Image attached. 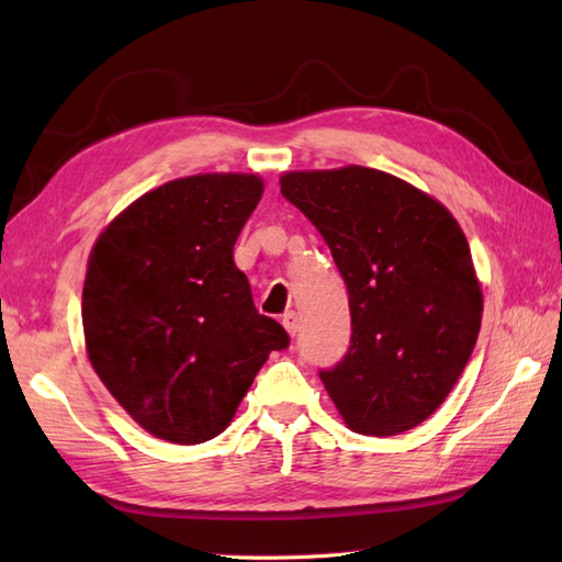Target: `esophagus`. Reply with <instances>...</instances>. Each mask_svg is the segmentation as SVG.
<instances>
[{
  "label": "esophagus",
  "instance_id": "1",
  "mask_svg": "<svg viewBox=\"0 0 562 562\" xmlns=\"http://www.w3.org/2000/svg\"><path fill=\"white\" fill-rule=\"evenodd\" d=\"M282 326L290 333V336H296V330H300V316H296V312L282 314Z\"/></svg>",
  "mask_w": 562,
  "mask_h": 562
}]
</instances>
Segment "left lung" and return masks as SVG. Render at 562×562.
Wrapping results in <instances>:
<instances>
[{
  "label": "left lung",
  "instance_id": "left-lung-1",
  "mask_svg": "<svg viewBox=\"0 0 562 562\" xmlns=\"http://www.w3.org/2000/svg\"><path fill=\"white\" fill-rule=\"evenodd\" d=\"M280 193L324 236L348 284L350 348L321 372L345 425L374 437L420 425L459 381L481 330L483 292L459 222L367 166L290 171Z\"/></svg>",
  "mask_w": 562,
  "mask_h": 562
}]
</instances>
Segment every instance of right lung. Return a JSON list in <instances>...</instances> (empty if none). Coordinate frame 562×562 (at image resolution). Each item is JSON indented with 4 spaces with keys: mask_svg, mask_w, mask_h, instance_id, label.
<instances>
[{
    "mask_svg": "<svg viewBox=\"0 0 562 562\" xmlns=\"http://www.w3.org/2000/svg\"><path fill=\"white\" fill-rule=\"evenodd\" d=\"M262 195L256 173H200L137 198L89 256L81 321L93 372L149 435L224 432L290 336L256 312L234 244Z\"/></svg>",
    "mask_w": 562,
    "mask_h": 562,
    "instance_id": "add662e5",
    "label": "right lung"
}]
</instances>
